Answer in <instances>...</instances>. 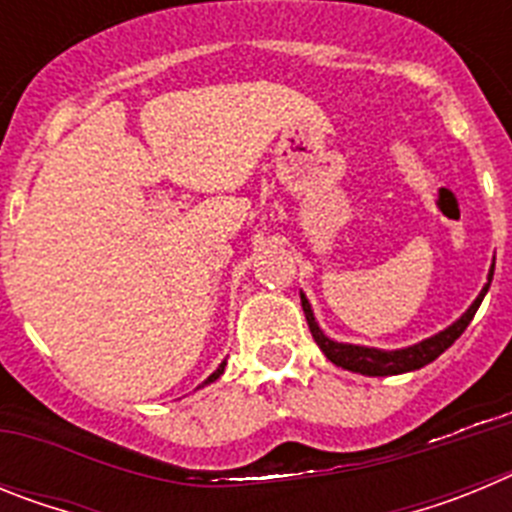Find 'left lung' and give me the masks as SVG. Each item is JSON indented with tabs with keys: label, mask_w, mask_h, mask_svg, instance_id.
<instances>
[{
	"label": "left lung",
	"mask_w": 512,
	"mask_h": 512,
	"mask_svg": "<svg viewBox=\"0 0 512 512\" xmlns=\"http://www.w3.org/2000/svg\"><path fill=\"white\" fill-rule=\"evenodd\" d=\"M490 282H492V274H490ZM490 282H487V287L482 289V295L474 300V305L469 307V310L464 312V315L451 325V328H446L443 333H438V336L428 338V341L418 343V346L400 348V351H379V348H364V346H351V343L330 341L323 330L318 328V323H315V315H312L310 302L305 300V295H302V310H305V318H307V325H310L312 338H315L320 351H323L333 364L343 366V369H348V372L369 374V377H390V374L413 372V369H420V366L431 364L433 359H438V356H441L443 351H446V348H449L451 343H454L464 330H467V325L472 323L479 302H482V297H485L487 289H490Z\"/></svg>",
	"instance_id": "1"
}]
</instances>
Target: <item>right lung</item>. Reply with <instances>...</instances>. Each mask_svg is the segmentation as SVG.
I'll use <instances>...</instances> for the list:
<instances>
[{
	"mask_svg": "<svg viewBox=\"0 0 512 512\" xmlns=\"http://www.w3.org/2000/svg\"><path fill=\"white\" fill-rule=\"evenodd\" d=\"M223 369H225V361H223V364H220V366H217V369H215V372H212V374H210V377H207V379H205V384H207V382H215V379H217V377H220V374H223Z\"/></svg>",
	"mask_w": 512,
	"mask_h": 512,
	"instance_id": "add662e5",
	"label": "right lung"
}]
</instances>
